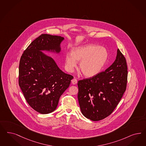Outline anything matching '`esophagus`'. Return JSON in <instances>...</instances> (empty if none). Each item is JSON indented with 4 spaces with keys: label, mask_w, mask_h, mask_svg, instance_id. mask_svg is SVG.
I'll list each match as a JSON object with an SVG mask.
<instances>
[{
    "label": "esophagus",
    "mask_w": 146,
    "mask_h": 146,
    "mask_svg": "<svg viewBox=\"0 0 146 146\" xmlns=\"http://www.w3.org/2000/svg\"><path fill=\"white\" fill-rule=\"evenodd\" d=\"M72 84H73V85H76V83H77V80L76 79V78H74V79H73L72 80Z\"/></svg>",
    "instance_id": "obj_1"
}]
</instances>
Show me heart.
<instances>
[{
	"mask_svg": "<svg viewBox=\"0 0 146 146\" xmlns=\"http://www.w3.org/2000/svg\"><path fill=\"white\" fill-rule=\"evenodd\" d=\"M108 53L105 48L94 44H88L76 48L72 54L66 55V70L72 72L79 62V69L84 76L91 78L98 75L108 60Z\"/></svg>",
	"mask_w": 146,
	"mask_h": 146,
	"instance_id": "b5f03b06",
	"label": "heart"
}]
</instances>
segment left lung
Segmentation results:
<instances>
[{
  "instance_id": "obj_1",
  "label": "left lung",
  "mask_w": 146,
  "mask_h": 146,
  "mask_svg": "<svg viewBox=\"0 0 146 146\" xmlns=\"http://www.w3.org/2000/svg\"><path fill=\"white\" fill-rule=\"evenodd\" d=\"M127 76L126 58L117 49L115 60L106 70L78 81V98L84 116L96 121L110 115L126 91Z\"/></svg>"
}]
</instances>
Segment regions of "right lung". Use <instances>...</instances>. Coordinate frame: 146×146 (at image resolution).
<instances>
[{"label":"right lung","instance_id":"obj_1","mask_svg":"<svg viewBox=\"0 0 146 146\" xmlns=\"http://www.w3.org/2000/svg\"><path fill=\"white\" fill-rule=\"evenodd\" d=\"M64 39L60 36L42 34L31 43L20 58L19 85L29 105L41 114L55 110L60 96L73 78L41 52L59 53Z\"/></svg>","mask_w":146,"mask_h":146}]
</instances>
